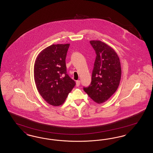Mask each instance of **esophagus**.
I'll use <instances>...</instances> for the list:
<instances>
[{
    "instance_id": "obj_1",
    "label": "esophagus",
    "mask_w": 153,
    "mask_h": 153,
    "mask_svg": "<svg viewBox=\"0 0 153 153\" xmlns=\"http://www.w3.org/2000/svg\"><path fill=\"white\" fill-rule=\"evenodd\" d=\"M80 85V80H78L76 81V86L77 87H79Z\"/></svg>"
}]
</instances>
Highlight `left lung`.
Masks as SVG:
<instances>
[{
	"label": "left lung",
	"instance_id": "left-lung-1",
	"mask_svg": "<svg viewBox=\"0 0 153 153\" xmlns=\"http://www.w3.org/2000/svg\"><path fill=\"white\" fill-rule=\"evenodd\" d=\"M96 54L90 85L84 91L94 102L101 104L108 100L119 87L121 65L115 51L100 41H91Z\"/></svg>",
	"mask_w": 153,
	"mask_h": 153
}]
</instances>
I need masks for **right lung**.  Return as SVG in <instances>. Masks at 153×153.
<instances>
[{
	"instance_id": "obj_1",
	"label": "right lung",
	"mask_w": 153,
	"mask_h": 153,
	"mask_svg": "<svg viewBox=\"0 0 153 153\" xmlns=\"http://www.w3.org/2000/svg\"><path fill=\"white\" fill-rule=\"evenodd\" d=\"M69 44L52 45L36 57L34 77L38 92L48 104L62 105L76 82L66 73L65 59Z\"/></svg>"
}]
</instances>
